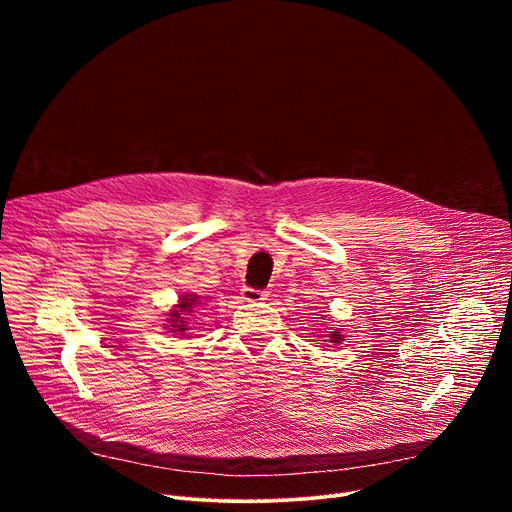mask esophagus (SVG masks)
Returning a JSON list of instances; mask_svg holds the SVG:
<instances>
[{
  "instance_id": "obj_1",
  "label": "esophagus",
  "mask_w": 512,
  "mask_h": 512,
  "mask_svg": "<svg viewBox=\"0 0 512 512\" xmlns=\"http://www.w3.org/2000/svg\"><path fill=\"white\" fill-rule=\"evenodd\" d=\"M241 296L245 302H261V300H267V291L255 289V287H243Z\"/></svg>"
}]
</instances>
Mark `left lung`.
Masks as SVG:
<instances>
[{
  "label": "left lung",
  "instance_id": "8db88e82",
  "mask_svg": "<svg viewBox=\"0 0 512 512\" xmlns=\"http://www.w3.org/2000/svg\"><path fill=\"white\" fill-rule=\"evenodd\" d=\"M330 338H332V342H340V340H342V336H340L338 332H334Z\"/></svg>",
  "mask_w": 512,
  "mask_h": 512
}]
</instances>
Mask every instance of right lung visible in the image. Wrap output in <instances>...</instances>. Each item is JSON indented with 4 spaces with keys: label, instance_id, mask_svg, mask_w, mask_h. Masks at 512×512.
I'll return each instance as SVG.
<instances>
[{
    "label": "right lung",
    "instance_id": "obj_1",
    "mask_svg": "<svg viewBox=\"0 0 512 512\" xmlns=\"http://www.w3.org/2000/svg\"><path fill=\"white\" fill-rule=\"evenodd\" d=\"M198 302V296H184L182 298V302L176 306V310H172V314H170V330L172 332H184L186 330V324H184V314L182 312H192V308H194V304Z\"/></svg>",
    "mask_w": 512,
    "mask_h": 512
}]
</instances>
